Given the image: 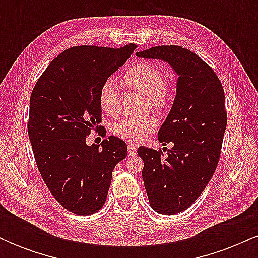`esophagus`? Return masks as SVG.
<instances>
[{
  "label": "esophagus",
  "mask_w": 258,
  "mask_h": 258,
  "mask_svg": "<svg viewBox=\"0 0 258 258\" xmlns=\"http://www.w3.org/2000/svg\"><path fill=\"white\" fill-rule=\"evenodd\" d=\"M127 152H128V155H136L137 154V147L135 144H128L127 146Z\"/></svg>",
  "instance_id": "esophagus-1"
}]
</instances>
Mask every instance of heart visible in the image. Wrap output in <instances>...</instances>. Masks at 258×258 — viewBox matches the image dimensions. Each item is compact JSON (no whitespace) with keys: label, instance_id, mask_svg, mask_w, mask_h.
Masks as SVG:
<instances>
[{"label":"heart","instance_id":"1","mask_svg":"<svg viewBox=\"0 0 258 258\" xmlns=\"http://www.w3.org/2000/svg\"><path fill=\"white\" fill-rule=\"evenodd\" d=\"M121 85L126 90L138 91L146 94L147 108L158 112H164L171 100V86L165 73L153 63L139 61L122 73ZM100 110L110 117H116L121 111V94L112 81H105L98 93ZM159 125L154 115L142 117H126L117 121L111 127L116 137L130 143H141Z\"/></svg>","mask_w":258,"mask_h":258}]
</instances>
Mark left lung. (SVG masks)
<instances>
[{
	"label": "left lung",
	"instance_id": "obj_1",
	"mask_svg": "<svg viewBox=\"0 0 258 258\" xmlns=\"http://www.w3.org/2000/svg\"><path fill=\"white\" fill-rule=\"evenodd\" d=\"M136 55L167 61L178 74L172 109L158 135L173 147L165 158L161 150H137L150 206L159 214H178L200 197L218 165L227 126L223 86L209 64L180 46H156Z\"/></svg>",
	"mask_w": 258,
	"mask_h": 258
}]
</instances>
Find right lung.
Masks as SVG:
<instances>
[{
  "instance_id": "add662e5",
  "label": "right lung",
  "mask_w": 258,
  "mask_h": 258,
  "mask_svg": "<svg viewBox=\"0 0 258 258\" xmlns=\"http://www.w3.org/2000/svg\"><path fill=\"white\" fill-rule=\"evenodd\" d=\"M135 43L120 48L76 46L51 61L30 96L28 132L35 161L55 200L75 215L96 214L104 205L116 164L127 146L110 136L88 147L99 132L100 87L126 63Z\"/></svg>"
}]
</instances>
